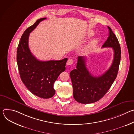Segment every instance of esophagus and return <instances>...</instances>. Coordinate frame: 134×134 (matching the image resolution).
Here are the masks:
<instances>
[{
    "label": "esophagus",
    "mask_w": 134,
    "mask_h": 134,
    "mask_svg": "<svg viewBox=\"0 0 134 134\" xmlns=\"http://www.w3.org/2000/svg\"><path fill=\"white\" fill-rule=\"evenodd\" d=\"M73 63V60L71 59H69L67 62V65H70L72 64Z\"/></svg>",
    "instance_id": "1"
}]
</instances>
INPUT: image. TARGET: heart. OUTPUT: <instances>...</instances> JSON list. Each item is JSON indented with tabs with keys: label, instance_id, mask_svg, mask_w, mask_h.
Wrapping results in <instances>:
<instances>
[{
	"label": "heart",
	"instance_id": "1",
	"mask_svg": "<svg viewBox=\"0 0 134 134\" xmlns=\"http://www.w3.org/2000/svg\"><path fill=\"white\" fill-rule=\"evenodd\" d=\"M92 34H93V33H91V35H92ZM96 42H97V41H96V40H92V41H91L85 47L84 50H85V51H88V50H89L90 49H91L92 48H93V47L94 46V45L95 44V43H96Z\"/></svg>",
	"mask_w": 134,
	"mask_h": 134
}]
</instances>
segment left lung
Wrapping results in <instances>:
<instances>
[{
	"label": "left lung",
	"mask_w": 134,
	"mask_h": 134,
	"mask_svg": "<svg viewBox=\"0 0 134 134\" xmlns=\"http://www.w3.org/2000/svg\"><path fill=\"white\" fill-rule=\"evenodd\" d=\"M109 36L102 48L110 47L114 51L113 60L109 69L103 75L94 77L87 70L86 58L79 56L76 69L70 72L73 88V97L81 103L88 104L97 102L103 97L117 77L121 58V49L117 37L111 29Z\"/></svg>",
	"instance_id": "8db88e82"
}]
</instances>
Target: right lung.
I'll list each match as a JSON object with an SVG mask.
<instances>
[{
    "instance_id": "add662e5",
    "label": "right lung",
    "mask_w": 134,
    "mask_h": 134,
    "mask_svg": "<svg viewBox=\"0 0 134 134\" xmlns=\"http://www.w3.org/2000/svg\"><path fill=\"white\" fill-rule=\"evenodd\" d=\"M45 19H39L24 31L17 47V63L21 80L27 88L38 97L49 99L55 94L54 83L65 70L68 59L40 61L31 53L28 44L30 33Z\"/></svg>"
}]
</instances>
